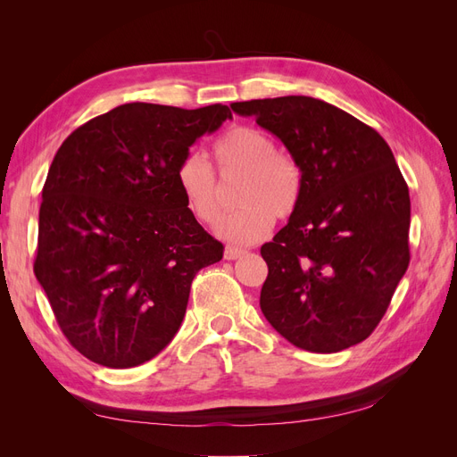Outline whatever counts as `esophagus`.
Listing matches in <instances>:
<instances>
[{
  "label": "esophagus",
  "instance_id": "obj_1",
  "mask_svg": "<svg viewBox=\"0 0 457 457\" xmlns=\"http://www.w3.org/2000/svg\"><path fill=\"white\" fill-rule=\"evenodd\" d=\"M247 252L242 250V247H234V245H227L225 247V259L227 261H234V259H240L242 255H245Z\"/></svg>",
  "mask_w": 457,
  "mask_h": 457
}]
</instances>
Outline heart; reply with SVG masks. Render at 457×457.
Listing matches in <instances>:
<instances>
[{
	"instance_id": "1",
	"label": "heart",
	"mask_w": 457,
	"mask_h": 457,
	"mask_svg": "<svg viewBox=\"0 0 457 457\" xmlns=\"http://www.w3.org/2000/svg\"><path fill=\"white\" fill-rule=\"evenodd\" d=\"M219 168L242 173L237 202L240 207L217 225L219 238L232 244H252L265 237L272 220L287 219L303 198L305 175L301 163L289 152L276 150L267 133L238 126L228 129L215 143ZM179 192L200 223L213 225L220 215L217 179L200 152H188L175 173Z\"/></svg>"
}]
</instances>
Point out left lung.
I'll return each mask as SVG.
<instances>
[{"instance_id": "1", "label": "left lung", "mask_w": 457, "mask_h": 457, "mask_svg": "<svg viewBox=\"0 0 457 457\" xmlns=\"http://www.w3.org/2000/svg\"><path fill=\"white\" fill-rule=\"evenodd\" d=\"M284 143L305 175L297 210L261 247L259 305L299 349L337 353L364 341L408 262L410 195L389 145L345 110L303 95L230 104Z\"/></svg>"}]
</instances>
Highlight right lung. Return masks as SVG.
<instances>
[{
  "label": "right lung",
  "mask_w": 457,
  "mask_h": 457,
  "mask_svg": "<svg viewBox=\"0 0 457 457\" xmlns=\"http://www.w3.org/2000/svg\"><path fill=\"white\" fill-rule=\"evenodd\" d=\"M232 112L129 103L61 145L41 192L34 272L66 339L91 362L133 368L181 328L190 284L223 259L177 187V168Z\"/></svg>",
  "instance_id": "obj_1"
}]
</instances>
